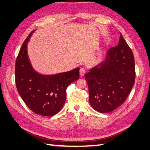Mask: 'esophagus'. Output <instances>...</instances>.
<instances>
[{"label": "esophagus", "instance_id": "34e87169", "mask_svg": "<svg viewBox=\"0 0 150 150\" xmlns=\"http://www.w3.org/2000/svg\"><path fill=\"white\" fill-rule=\"evenodd\" d=\"M80 76H83L84 75V74L86 73V69L84 67H81L80 69Z\"/></svg>", "mask_w": 150, "mask_h": 150}]
</instances>
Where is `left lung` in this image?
<instances>
[{
    "label": "left lung",
    "mask_w": 150,
    "mask_h": 150,
    "mask_svg": "<svg viewBox=\"0 0 150 150\" xmlns=\"http://www.w3.org/2000/svg\"><path fill=\"white\" fill-rule=\"evenodd\" d=\"M135 74L133 52L120 33L119 44L108 50L100 67L84 75L89 103L94 110L106 113L121 106L132 89Z\"/></svg>",
    "instance_id": "8db88e82"
}]
</instances>
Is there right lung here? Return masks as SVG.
I'll use <instances>...</instances> for the list:
<instances>
[{"label":"right lung","instance_id":"add662e5","mask_svg":"<svg viewBox=\"0 0 150 150\" xmlns=\"http://www.w3.org/2000/svg\"><path fill=\"white\" fill-rule=\"evenodd\" d=\"M32 31L22 45L16 61L15 79L17 91L31 111L44 116L59 112L66 98V89L78 80L79 68L51 76L37 73L32 67L27 54V42Z\"/></svg>","mask_w":150,"mask_h":150}]
</instances>
